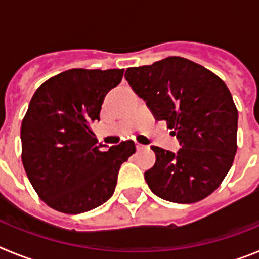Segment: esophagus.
Masks as SVG:
<instances>
[{"label": "esophagus", "mask_w": 259, "mask_h": 259, "mask_svg": "<svg viewBox=\"0 0 259 259\" xmlns=\"http://www.w3.org/2000/svg\"><path fill=\"white\" fill-rule=\"evenodd\" d=\"M144 148H145V146H144L143 144L136 143V149H137V150H141V149H144Z\"/></svg>", "instance_id": "1"}]
</instances>
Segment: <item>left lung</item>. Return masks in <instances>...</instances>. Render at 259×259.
Segmentation results:
<instances>
[{
    "instance_id": "obj_1",
    "label": "left lung",
    "mask_w": 259,
    "mask_h": 259,
    "mask_svg": "<svg viewBox=\"0 0 259 259\" xmlns=\"http://www.w3.org/2000/svg\"><path fill=\"white\" fill-rule=\"evenodd\" d=\"M157 120L179 140L176 153L152 146L155 164L144 176L170 202L193 203L218 188L237 150V109L223 80L198 63L168 57L124 75Z\"/></svg>"
}]
</instances>
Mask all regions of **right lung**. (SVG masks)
Listing matches in <instances>:
<instances>
[{
    "label": "right lung",
    "instance_id": "1",
    "mask_svg": "<svg viewBox=\"0 0 259 259\" xmlns=\"http://www.w3.org/2000/svg\"><path fill=\"white\" fill-rule=\"evenodd\" d=\"M123 72L72 68L47 80L31 98L20 128L22 162L38 197L52 209L80 214L106 202L119 168L136 152L131 140L105 152L91 130Z\"/></svg>",
    "mask_w": 259,
    "mask_h": 259
}]
</instances>
